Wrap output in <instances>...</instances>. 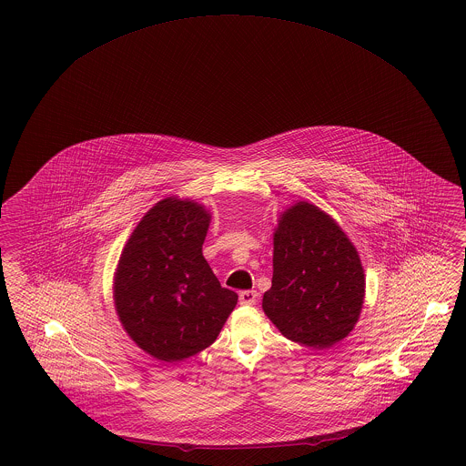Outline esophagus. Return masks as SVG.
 <instances>
[{"label":"esophagus","instance_id":"34e87169","mask_svg":"<svg viewBox=\"0 0 466 466\" xmlns=\"http://www.w3.org/2000/svg\"><path fill=\"white\" fill-rule=\"evenodd\" d=\"M256 300H258V292H256V290H242L239 294L240 304L251 306Z\"/></svg>","mask_w":466,"mask_h":466}]
</instances>
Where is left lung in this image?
<instances>
[{"instance_id": "left-lung-1", "label": "left lung", "mask_w": 466, "mask_h": 466, "mask_svg": "<svg viewBox=\"0 0 466 466\" xmlns=\"http://www.w3.org/2000/svg\"><path fill=\"white\" fill-rule=\"evenodd\" d=\"M366 277L359 253L328 213L297 201L273 232V279L263 310L285 339L329 349L360 318Z\"/></svg>"}]
</instances>
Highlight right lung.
I'll return each mask as SVG.
<instances>
[{
    "label": "right lung",
    "mask_w": 466,
    "mask_h": 466,
    "mask_svg": "<svg viewBox=\"0 0 466 466\" xmlns=\"http://www.w3.org/2000/svg\"><path fill=\"white\" fill-rule=\"evenodd\" d=\"M212 215L195 199H160L131 232L113 297L127 337L162 362H179L210 347L238 304L203 258Z\"/></svg>",
    "instance_id": "right-lung-1"
}]
</instances>
